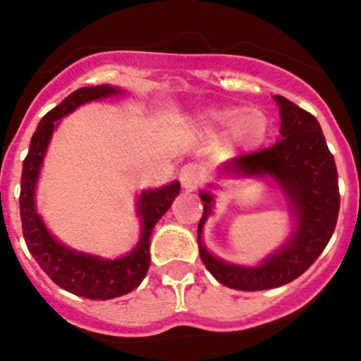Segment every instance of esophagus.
Wrapping results in <instances>:
<instances>
[{
    "label": "esophagus",
    "mask_w": 361,
    "mask_h": 361,
    "mask_svg": "<svg viewBox=\"0 0 361 361\" xmlns=\"http://www.w3.org/2000/svg\"><path fill=\"white\" fill-rule=\"evenodd\" d=\"M178 178H180V184H183L186 190H197L200 184H202V175H200V170H198L197 164H186V166L180 168V173H178Z\"/></svg>",
    "instance_id": "34e87169"
}]
</instances>
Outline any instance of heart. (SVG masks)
Masks as SVG:
<instances>
[{"label":"heart","mask_w":361,"mask_h":361,"mask_svg":"<svg viewBox=\"0 0 361 361\" xmlns=\"http://www.w3.org/2000/svg\"><path fill=\"white\" fill-rule=\"evenodd\" d=\"M195 125L206 134L227 130L234 141L247 147L259 145L269 130V118L259 109H243L234 105L209 107L195 116Z\"/></svg>","instance_id":"1"}]
</instances>
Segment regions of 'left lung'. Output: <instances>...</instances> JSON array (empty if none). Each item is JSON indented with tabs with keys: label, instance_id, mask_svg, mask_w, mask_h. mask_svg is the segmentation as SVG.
<instances>
[{
	"label": "left lung",
	"instance_id": "1",
	"mask_svg": "<svg viewBox=\"0 0 361 361\" xmlns=\"http://www.w3.org/2000/svg\"><path fill=\"white\" fill-rule=\"evenodd\" d=\"M281 112V140L263 150L241 154L224 166L226 173L270 175L295 206L297 231L288 245L261 267L247 269L224 263L202 245V227L211 213L209 193H200L204 214L198 221V249L206 269L229 288L257 292L292 283L315 263L336 227L340 209L338 173L322 128L313 114L276 94Z\"/></svg>",
	"mask_w": 361,
	"mask_h": 361
}]
</instances>
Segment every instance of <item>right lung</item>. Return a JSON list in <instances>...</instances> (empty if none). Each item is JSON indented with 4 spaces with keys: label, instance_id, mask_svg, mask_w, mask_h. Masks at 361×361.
<instances>
[{
    "label": "right lung",
    "instance_id": "add662e5",
    "mask_svg": "<svg viewBox=\"0 0 361 361\" xmlns=\"http://www.w3.org/2000/svg\"><path fill=\"white\" fill-rule=\"evenodd\" d=\"M120 89L112 85H97V87H80L71 92L68 98L53 107L48 114L42 116L37 130L30 141L28 155L23 161L21 195H19V211H21L23 236L30 254L35 257L49 279L61 288L80 295L84 299L107 300L125 295L141 284L150 269V236L155 224L170 209L171 202L178 195L180 184L171 183L161 190H150L141 193L137 202V213L143 218L141 240L128 256L118 259H100L87 254L75 252L61 245L42 224L41 216L35 213L34 191L41 170L42 157L48 148L49 137L55 128V121L73 112L78 105L91 100L118 94Z\"/></svg>",
    "mask_w": 361,
    "mask_h": 361
}]
</instances>
